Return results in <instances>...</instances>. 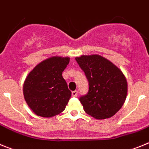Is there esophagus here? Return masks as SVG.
<instances>
[{"mask_svg": "<svg viewBox=\"0 0 149 149\" xmlns=\"http://www.w3.org/2000/svg\"><path fill=\"white\" fill-rule=\"evenodd\" d=\"M72 96H73V97H77V91H73V92H72Z\"/></svg>", "mask_w": 149, "mask_h": 149, "instance_id": "1", "label": "esophagus"}]
</instances>
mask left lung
<instances>
[{"label":"left lung","instance_id":"obj_1","mask_svg":"<svg viewBox=\"0 0 149 149\" xmlns=\"http://www.w3.org/2000/svg\"><path fill=\"white\" fill-rule=\"evenodd\" d=\"M89 82V90L79 100L84 111L98 119L115 115L125 101L127 84L122 71L99 55L76 57Z\"/></svg>","mask_w":149,"mask_h":149}]
</instances>
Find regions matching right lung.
<instances>
[{"label": "right lung", "mask_w": 149, "mask_h": 149, "mask_svg": "<svg viewBox=\"0 0 149 149\" xmlns=\"http://www.w3.org/2000/svg\"><path fill=\"white\" fill-rule=\"evenodd\" d=\"M70 59L53 56L38 64L24 84V95L30 108L37 116L52 117L65 110L72 96L63 72Z\"/></svg>", "instance_id": "obj_1"}]
</instances>
